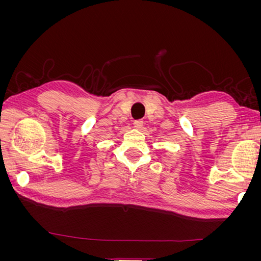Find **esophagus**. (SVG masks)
Returning <instances> with one entry per match:
<instances>
[{
	"label": "esophagus",
	"mask_w": 261,
	"mask_h": 261,
	"mask_svg": "<svg viewBox=\"0 0 261 261\" xmlns=\"http://www.w3.org/2000/svg\"><path fill=\"white\" fill-rule=\"evenodd\" d=\"M143 125H144V121H141V120L134 121V127L137 129H140L141 127H143Z\"/></svg>",
	"instance_id": "1"
}]
</instances>
